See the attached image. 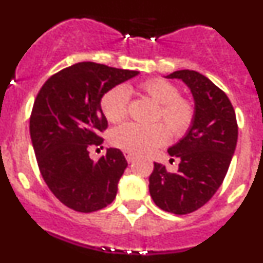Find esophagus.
<instances>
[{
  "instance_id": "1",
  "label": "esophagus",
  "mask_w": 263,
  "mask_h": 263,
  "mask_svg": "<svg viewBox=\"0 0 263 263\" xmlns=\"http://www.w3.org/2000/svg\"><path fill=\"white\" fill-rule=\"evenodd\" d=\"M123 155H124V158H126V160L128 161V163H131V161H134L135 155H134V154H132V153H129V151H124Z\"/></svg>"
}]
</instances>
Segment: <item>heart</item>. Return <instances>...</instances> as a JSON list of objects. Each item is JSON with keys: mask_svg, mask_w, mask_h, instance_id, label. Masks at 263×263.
<instances>
[{"mask_svg": "<svg viewBox=\"0 0 263 263\" xmlns=\"http://www.w3.org/2000/svg\"><path fill=\"white\" fill-rule=\"evenodd\" d=\"M139 89L159 104L155 119H161L166 124L172 136L183 137L190 131L195 121V105L191 100L179 97V89L176 85L163 79H148L139 85ZM100 109L110 123L123 121L128 110V90L122 85L108 90L100 99ZM167 129L163 123L150 126L126 123L112 132L110 142L124 151L145 154L166 144L169 140Z\"/></svg>", "mask_w": 263, "mask_h": 263, "instance_id": "obj_1", "label": "heart"}]
</instances>
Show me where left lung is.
I'll return each instance as SVG.
<instances>
[{"mask_svg":"<svg viewBox=\"0 0 263 263\" xmlns=\"http://www.w3.org/2000/svg\"><path fill=\"white\" fill-rule=\"evenodd\" d=\"M166 78L181 79L190 87L196 115L185 136L168 148L181 160L178 172L154 163L148 191L161 210L185 215L202 208L221 185L237 146L238 124L229 98L206 76L181 70Z\"/></svg>","mask_w":263,"mask_h":263,"instance_id":"obj_1","label":"left lung"}]
</instances>
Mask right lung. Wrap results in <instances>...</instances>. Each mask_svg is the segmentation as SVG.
<instances>
[{"instance_id": "right-lung-1", "label": "right lung", "mask_w": 263, "mask_h": 263, "mask_svg": "<svg viewBox=\"0 0 263 263\" xmlns=\"http://www.w3.org/2000/svg\"><path fill=\"white\" fill-rule=\"evenodd\" d=\"M139 75L94 62H80L44 82L30 116V137L39 171L53 195L79 213L113 202L127 168L119 148L94 161L90 146H100L108 127L100 99L116 85Z\"/></svg>"}]
</instances>
